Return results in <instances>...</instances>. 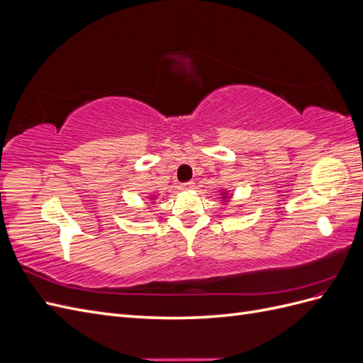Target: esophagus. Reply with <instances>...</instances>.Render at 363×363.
Masks as SVG:
<instances>
[{
    "instance_id": "obj_1",
    "label": "esophagus",
    "mask_w": 363,
    "mask_h": 363,
    "mask_svg": "<svg viewBox=\"0 0 363 363\" xmlns=\"http://www.w3.org/2000/svg\"><path fill=\"white\" fill-rule=\"evenodd\" d=\"M194 186H195V183H194V182L182 183V184H180V189H182V191H191V189H194Z\"/></svg>"
}]
</instances>
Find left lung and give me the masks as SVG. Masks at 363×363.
I'll list each match as a JSON object with an SVG mask.
<instances>
[{"label":"left lung","mask_w":363,"mask_h":363,"mask_svg":"<svg viewBox=\"0 0 363 363\" xmlns=\"http://www.w3.org/2000/svg\"><path fill=\"white\" fill-rule=\"evenodd\" d=\"M219 195H221V203H225V201H228L230 199H232V195H230V192L227 189H221Z\"/></svg>","instance_id":"left-lung-1"}]
</instances>
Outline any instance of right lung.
<instances>
[{"instance_id":"obj_1","label":"right lung","mask_w":363,"mask_h":363,"mask_svg":"<svg viewBox=\"0 0 363 363\" xmlns=\"http://www.w3.org/2000/svg\"><path fill=\"white\" fill-rule=\"evenodd\" d=\"M156 196H157L156 194H150V195H148V200H150V201L152 203V201H155V200H156Z\"/></svg>"}]
</instances>
